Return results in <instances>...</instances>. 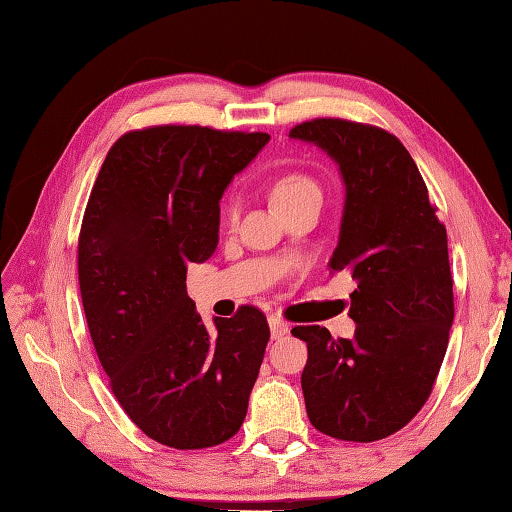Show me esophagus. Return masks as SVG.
<instances>
[{
	"label": "esophagus",
	"instance_id": "34e87169",
	"mask_svg": "<svg viewBox=\"0 0 512 512\" xmlns=\"http://www.w3.org/2000/svg\"><path fill=\"white\" fill-rule=\"evenodd\" d=\"M268 325H270V336H273V339H281V336L288 334L290 330V325L281 317H270Z\"/></svg>",
	"mask_w": 512,
	"mask_h": 512
}]
</instances>
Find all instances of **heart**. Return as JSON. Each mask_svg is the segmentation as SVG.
Wrapping results in <instances>:
<instances>
[{"label":"heart","instance_id":"obj_1","mask_svg":"<svg viewBox=\"0 0 512 512\" xmlns=\"http://www.w3.org/2000/svg\"><path fill=\"white\" fill-rule=\"evenodd\" d=\"M270 198H273L279 211H286L288 206H295L303 200L321 198V189L319 184L314 182V178L306 176V173L286 171L273 178V184H270ZM233 213H235V204L231 202L228 204V215L233 217Z\"/></svg>","mask_w":512,"mask_h":512}]
</instances>
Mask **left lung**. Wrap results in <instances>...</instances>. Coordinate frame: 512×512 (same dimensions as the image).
<instances>
[{
  "label": "left lung",
  "mask_w": 512,
  "mask_h": 512,
  "mask_svg": "<svg viewBox=\"0 0 512 512\" xmlns=\"http://www.w3.org/2000/svg\"><path fill=\"white\" fill-rule=\"evenodd\" d=\"M290 138L317 145L341 169L345 206L328 266L356 279L354 339H332L321 325L292 330L308 343V418L336 440H383L422 409L447 354L455 312L447 228L394 134L314 118Z\"/></svg>",
  "instance_id": "1"
}]
</instances>
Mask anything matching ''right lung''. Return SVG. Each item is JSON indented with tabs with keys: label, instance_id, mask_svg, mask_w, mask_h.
Returning <instances> with one entry per match:
<instances>
[{
	"label": "right lung",
	"instance_id": "obj_1",
	"mask_svg": "<svg viewBox=\"0 0 512 512\" xmlns=\"http://www.w3.org/2000/svg\"><path fill=\"white\" fill-rule=\"evenodd\" d=\"M268 140L200 125L127 132L85 206L79 286L94 350L127 416L171 449L233 438L264 361V312L242 306L209 330L187 266L213 255L222 193Z\"/></svg>",
	"mask_w": 512,
	"mask_h": 512
}]
</instances>
